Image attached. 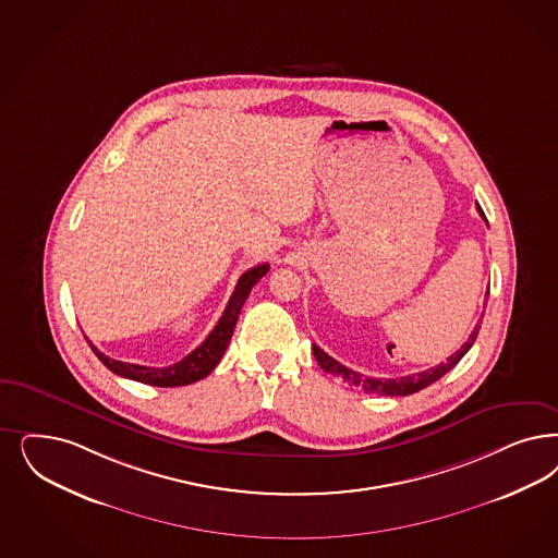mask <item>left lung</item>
Wrapping results in <instances>:
<instances>
[{
  "instance_id": "left-lung-1",
  "label": "left lung",
  "mask_w": 558,
  "mask_h": 558,
  "mask_svg": "<svg viewBox=\"0 0 558 558\" xmlns=\"http://www.w3.org/2000/svg\"><path fill=\"white\" fill-rule=\"evenodd\" d=\"M478 211H481L482 218L486 220V216H484V211L481 210V206H478ZM486 294H488V292H486ZM484 307H486V301H484ZM482 315H484V313H482ZM481 324L482 317L478 319V324L474 326V329H472L468 342L461 344L460 350H456L445 363L433 366V368H428V371L414 373V375L398 377V379L366 377L363 373L352 371V368H348V366L342 365V363H338L336 359H331V356H329L327 352H324L322 348L317 347V344H313V354H315L317 363H319V366H322L326 373H331V375H336V377H342L348 385H352V387H356V389H363L365 393H377V396H410V393H416V391H421L424 387L439 381L445 373H449L453 366L460 363L461 359H463V354L476 342L478 331H481Z\"/></svg>"
}]
</instances>
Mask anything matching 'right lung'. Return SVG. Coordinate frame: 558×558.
<instances>
[{
	"label": "right lung",
	"instance_id": "obj_1",
	"mask_svg": "<svg viewBox=\"0 0 558 558\" xmlns=\"http://www.w3.org/2000/svg\"><path fill=\"white\" fill-rule=\"evenodd\" d=\"M268 269L269 264H262V266L247 269L239 278L234 292H232V296L229 299V305L225 308V313L218 319L216 327L208 333V338L199 347L195 348L193 352H190L183 361H179L174 365L144 366L121 363V361L109 359L102 352H98L97 348L93 347V342H88V344L93 348V352L97 354L98 361L107 366L109 371H113L119 377L134 379V381H140V384L154 385V387H179V385L195 384V381L208 377L211 371H214V366L220 363L225 350L229 348L232 331H234L236 319H239V313H241V308L245 305L251 289L268 274Z\"/></svg>",
	"mask_w": 558,
	"mask_h": 558
}]
</instances>
